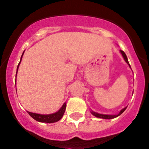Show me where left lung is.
Wrapping results in <instances>:
<instances>
[{"label":"left lung","instance_id":"8db88e82","mask_svg":"<svg viewBox=\"0 0 149 149\" xmlns=\"http://www.w3.org/2000/svg\"><path fill=\"white\" fill-rule=\"evenodd\" d=\"M120 52H121V54H122V56H123V58H124V60H125V61L126 63L128 64L129 66L131 67V65H130V64H129V63H128L127 57V56H126L125 53L123 51H122V50H120ZM126 108H127V107H125V108L122 109V110L119 112V113L117 114V115H106V114H100V113H95V112H93V111H92L91 113H92V114H93V116H95V117H98V118H101V119H114V118H116V117L119 116V115H121V114H122V113H123V112L126 110Z\"/></svg>","mask_w":149,"mask_h":149}]
</instances>
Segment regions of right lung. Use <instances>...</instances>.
Here are the masks:
<instances>
[{"mask_svg": "<svg viewBox=\"0 0 149 149\" xmlns=\"http://www.w3.org/2000/svg\"><path fill=\"white\" fill-rule=\"evenodd\" d=\"M24 54V52L22 54V56H21V60L18 63V67H17V71H16V74L17 72H18V66L20 65V63L22 61V56ZM65 108H66V103H64L63 105L62 106L61 108L58 110L57 112L54 113H51V114H48V115H42V114H38V113H31V112H28L29 115L32 117L33 119H34L35 120L38 121V122H45V123H54V122H58L59 120L62 119V117L63 116V114L65 113Z\"/></svg>", "mask_w": 149, "mask_h": 149, "instance_id": "obj_1", "label": "right lung"}]
</instances>
